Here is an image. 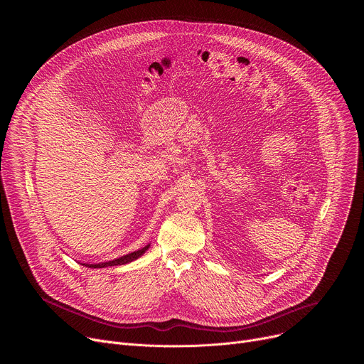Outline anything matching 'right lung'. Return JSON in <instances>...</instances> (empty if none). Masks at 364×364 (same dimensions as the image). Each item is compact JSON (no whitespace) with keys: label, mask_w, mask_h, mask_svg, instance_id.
Wrapping results in <instances>:
<instances>
[{"label":"right lung","mask_w":364,"mask_h":364,"mask_svg":"<svg viewBox=\"0 0 364 364\" xmlns=\"http://www.w3.org/2000/svg\"><path fill=\"white\" fill-rule=\"evenodd\" d=\"M148 249V245L139 250H135L132 253H128L119 259H115V261H109V262H105V264H97V265H86L89 268H107V267H115V265H125V264H129L132 261H135V259H138L142 253H145V250Z\"/></svg>","instance_id":"1"}]
</instances>
